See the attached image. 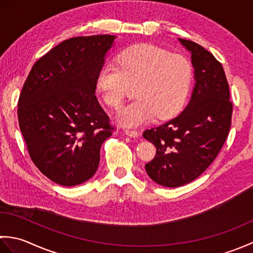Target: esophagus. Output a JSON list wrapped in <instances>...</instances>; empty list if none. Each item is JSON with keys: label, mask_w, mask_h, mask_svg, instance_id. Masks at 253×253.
Masks as SVG:
<instances>
[{"label": "esophagus", "mask_w": 253, "mask_h": 253, "mask_svg": "<svg viewBox=\"0 0 253 253\" xmlns=\"http://www.w3.org/2000/svg\"><path fill=\"white\" fill-rule=\"evenodd\" d=\"M125 133L128 137H131V138H136L139 136V132L137 130H132V129H126Z\"/></svg>", "instance_id": "1"}]
</instances>
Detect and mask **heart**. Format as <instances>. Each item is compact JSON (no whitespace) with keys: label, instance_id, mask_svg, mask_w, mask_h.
Here are the masks:
<instances>
[{"label":"heart","instance_id":"heart-1","mask_svg":"<svg viewBox=\"0 0 253 253\" xmlns=\"http://www.w3.org/2000/svg\"><path fill=\"white\" fill-rule=\"evenodd\" d=\"M117 65H105L96 78V89L106 104L120 107L128 90L136 84V100L118 112L116 121L126 127L174 117L189 94L192 67L186 57L162 47L141 43L117 55Z\"/></svg>","mask_w":253,"mask_h":253}]
</instances>
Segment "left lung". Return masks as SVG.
Segmentation results:
<instances>
[{"instance_id": "1", "label": "left lung", "mask_w": 253, "mask_h": 253, "mask_svg": "<svg viewBox=\"0 0 253 253\" xmlns=\"http://www.w3.org/2000/svg\"><path fill=\"white\" fill-rule=\"evenodd\" d=\"M178 40L191 53V99L178 116L142 135L157 148L154 159L146 164L147 174L169 188L195 180L211 165L228 136L233 113L221 63L196 42Z\"/></svg>"}]
</instances>
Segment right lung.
Masks as SVG:
<instances>
[{
    "label": "right lung",
    "mask_w": 253,
    "mask_h": 253,
    "mask_svg": "<svg viewBox=\"0 0 253 253\" xmlns=\"http://www.w3.org/2000/svg\"><path fill=\"white\" fill-rule=\"evenodd\" d=\"M115 36L75 37L38 60L18 100L20 131L32 162L58 185L92 177L114 130L95 96L96 78Z\"/></svg>",
    "instance_id": "add662e5"
}]
</instances>
